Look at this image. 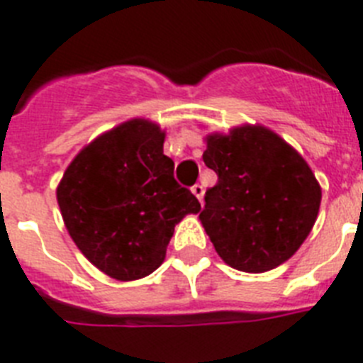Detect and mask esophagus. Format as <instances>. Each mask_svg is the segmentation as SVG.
<instances>
[{
    "instance_id": "34e87169",
    "label": "esophagus",
    "mask_w": 363,
    "mask_h": 363,
    "mask_svg": "<svg viewBox=\"0 0 363 363\" xmlns=\"http://www.w3.org/2000/svg\"><path fill=\"white\" fill-rule=\"evenodd\" d=\"M191 191H193V195L196 196V199L200 200V204H202V196H204V187L200 184H195L193 187H191Z\"/></svg>"
}]
</instances>
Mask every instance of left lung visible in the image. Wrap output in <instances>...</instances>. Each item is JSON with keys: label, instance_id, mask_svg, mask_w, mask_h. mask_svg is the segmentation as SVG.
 I'll list each match as a JSON object with an SVG mask.
<instances>
[{"label": "left lung", "instance_id": "1", "mask_svg": "<svg viewBox=\"0 0 363 363\" xmlns=\"http://www.w3.org/2000/svg\"><path fill=\"white\" fill-rule=\"evenodd\" d=\"M206 167L217 184L206 191L200 221L228 266L262 274L289 260L320 208V185L300 153L262 125L206 136Z\"/></svg>", "mask_w": 363, "mask_h": 363}]
</instances>
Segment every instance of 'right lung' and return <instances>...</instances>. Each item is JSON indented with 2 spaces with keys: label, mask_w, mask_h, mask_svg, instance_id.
Instances as JSON below:
<instances>
[{
  "label": "right lung",
  "mask_w": 363,
  "mask_h": 363,
  "mask_svg": "<svg viewBox=\"0 0 363 363\" xmlns=\"http://www.w3.org/2000/svg\"><path fill=\"white\" fill-rule=\"evenodd\" d=\"M164 131L129 120L89 142L67 167L56 196L72 242L118 281L146 277L163 264L174 227L200 202L174 179Z\"/></svg>",
  "instance_id": "right-lung-1"
}]
</instances>
